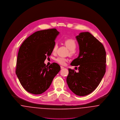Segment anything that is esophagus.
I'll use <instances>...</instances> for the list:
<instances>
[{
    "mask_svg": "<svg viewBox=\"0 0 120 120\" xmlns=\"http://www.w3.org/2000/svg\"><path fill=\"white\" fill-rule=\"evenodd\" d=\"M61 68H62V69H63V68H64V67L62 66H61Z\"/></svg>",
    "mask_w": 120,
    "mask_h": 120,
    "instance_id": "1",
    "label": "esophagus"
}]
</instances>
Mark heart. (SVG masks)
<instances>
[{
    "label": "heart",
    "instance_id": "b5f03b06",
    "mask_svg": "<svg viewBox=\"0 0 120 120\" xmlns=\"http://www.w3.org/2000/svg\"><path fill=\"white\" fill-rule=\"evenodd\" d=\"M64 43L67 47L69 49V55L70 56H73L75 54V49L77 48V45L75 41L72 39H66L64 41ZM57 48V45L55 44L54 45L52 49V52L54 53ZM56 61L59 64L61 65H64L66 64L67 59L65 58L58 57L56 58Z\"/></svg>",
    "mask_w": 120,
    "mask_h": 120
}]
</instances>
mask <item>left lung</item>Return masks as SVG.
<instances>
[{"label":"left lung","instance_id":"1","mask_svg":"<svg viewBox=\"0 0 120 120\" xmlns=\"http://www.w3.org/2000/svg\"><path fill=\"white\" fill-rule=\"evenodd\" d=\"M76 38L80 53L70 64L78 66L79 72L69 68L67 83L75 94L84 96L95 90L105 73L106 52L103 45L89 32L80 33Z\"/></svg>","mask_w":120,"mask_h":120}]
</instances>
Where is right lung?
<instances>
[{"label": "right lung", "mask_w": 120, "mask_h": 120, "mask_svg": "<svg viewBox=\"0 0 120 120\" xmlns=\"http://www.w3.org/2000/svg\"><path fill=\"white\" fill-rule=\"evenodd\" d=\"M59 32L56 28L34 33L23 41L17 56L15 73L23 87L37 95L46 91L61 69L53 63L49 67L44 63L52 52L55 40Z\"/></svg>", "instance_id": "1"}]
</instances>
